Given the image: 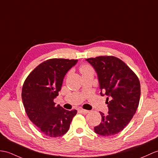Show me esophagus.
<instances>
[{
    "label": "esophagus",
    "instance_id": "1",
    "mask_svg": "<svg viewBox=\"0 0 158 158\" xmlns=\"http://www.w3.org/2000/svg\"><path fill=\"white\" fill-rule=\"evenodd\" d=\"M79 112L83 114H87L88 112H89V111L87 110H84V109H80L79 110Z\"/></svg>",
    "mask_w": 158,
    "mask_h": 158
}]
</instances>
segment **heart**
Instances as JSON below:
<instances>
[{"label": "heart", "instance_id": "1", "mask_svg": "<svg viewBox=\"0 0 158 158\" xmlns=\"http://www.w3.org/2000/svg\"><path fill=\"white\" fill-rule=\"evenodd\" d=\"M80 71L82 74H87V73H94L93 69L91 68L89 65H87V64H83L81 66Z\"/></svg>", "mask_w": 158, "mask_h": 158}]
</instances>
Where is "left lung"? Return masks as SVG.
Wrapping results in <instances>:
<instances>
[{
	"mask_svg": "<svg viewBox=\"0 0 158 158\" xmlns=\"http://www.w3.org/2000/svg\"><path fill=\"white\" fill-rule=\"evenodd\" d=\"M98 75L101 96H107L108 114L100 112L102 121L95 133L108 137L124 129L136 112L141 95L140 82L136 74L119 58L100 56L87 58Z\"/></svg>",
	"mask_w": 158,
	"mask_h": 158,
	"instance_id": "obj_1",
	"label": "left lung"
}]
</instances>
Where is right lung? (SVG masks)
Listing matches in <instances>:
<instances>
[{
  "mask_svg": "<svg viewBox=\"0 0 158 158\" xmlns=\"http://www.w3.org/2000/svg\"><path fill=\"white\" fill-rule=\"evenodd\" d=\"M78 60L52 58L40 64L24 81L21 98L29 120L51 137L64 135L77 111L55 105L65 75Z\"/></svg>",
  "mask_w": 158,
  "mask_h": 158,
  "instance_id": "right-lung-1",
  "label": "right lung"
}]
</instances>
